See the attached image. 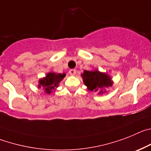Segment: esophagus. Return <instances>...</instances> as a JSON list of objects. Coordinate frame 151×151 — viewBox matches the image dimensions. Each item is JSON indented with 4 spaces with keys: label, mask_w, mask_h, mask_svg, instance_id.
Returning a JSON list of instances; mask_svg holds the SVG:
<instances>
[{
    "label": "esophagus",
    "mask_w": 151,
    "mask_h": 151,
    "mask_svg": "<svg viewBox=\"0 0 151 151\" xmlns=\"http://www.w3.org/2000/svg\"><path fill=\"white\" fill-rule=\"evenodd\" d=\"M76 72H77V71H76L75 69H70V70H69V74H70V75L74 76L76 74Z\"/></svg>",
    "instance_id": "1"
}]
</instances>
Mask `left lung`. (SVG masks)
<instances>
[{
	"mask_svg": "<svg viewBox=\"0 0 151 151\" xmlns=\"http://www.w3.org/2000/svg\"><path fill=\"white\" fill-rule=\"evenodd\" d=\"M83 78V83L88 89L94 92H99L103 93V89L108 88L112 86V81L111 77L106 74L99 72V70H84L82 74Z\"/></svg>",
	"mask_w": 151,
	"mask_h": 151,
	"instance_id": "1",
	"label": "left lung"
}]
</instances>
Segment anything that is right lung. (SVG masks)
Wrapping results in <instances>:
<instances>
[{"label": "right lung", "mask_w": 151, "mask_h": 151, "mask_svg": "<svg viewBox=\"0 0 151 151\" xmlns=\"http://www.w3.org/2000/svg\"><path fill=\"white\" fill-rule=\"evenodd\" d=\"M65 77V74L49 73L46 77L39 81V88H43L46 93L50 94L55 87L58 86L59 82Z\"/></svg>", "instance_id": "right-lung-1"}]
</instances>
